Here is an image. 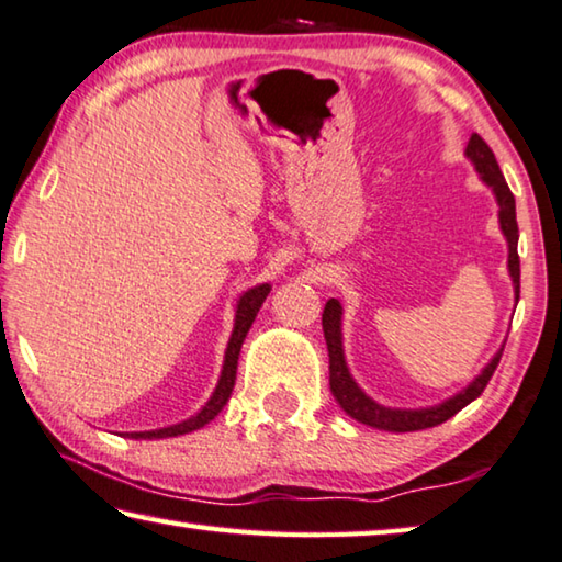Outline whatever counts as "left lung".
Listing matches in <instances>:
<instances>
[{
	"label": "left lung",
	"instance_id": "obj_1",
	"mask_svg": "<svg viewBox=\"0 0 562 562\" xmlns=\"http://www.w3.org/2000/svg\"><path fill=\"white\" fill-rule=\"evenodd\" d=\"M468 159L475 164L477 173H481L483 181L493 187L495 196H498V206H501V228L505 238H508V269L515 283V299H520V256H518V221H515V199L510 194L508 183H505V177L501 173L498 161H495V154L488 144H485L483 136L473 134L471 142L465 146ZM324 336H326V346H328V373H330V393L338 401L348 416L356 418L358 423H366V426L379 428V430H391V434H408V430H423V428H434L446 423L448 418H453L458 411L465 408L468 403L475 401L477 395L485 391L491 375L495 373V368L501 363L503 348L493 356V361L483 368V373L468 385L465 391H461L453 398H448L446 403L434 408H420V411H398V408H383L379 403L368 398V395L358 389L353 383L351 373H348L346 361H344V346H341V303L336 299L326 301L324 308Z\"/></svg>",
	"mask_w": 562,
	"mask_h": 562
}]
</instances>
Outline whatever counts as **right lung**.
<instances>
[{"label": "right lung", "instance_id": "obj_1", "mask_svg": "<svg viewBox=\"0 0 562 562\" xmlns=\"http://www.w3.org/2000/svg\"><path fill=\"white\" fill-rule=\"evenodd\" d=\"M269 283H263V286H256L251 291H246L241 301H238V308H236V326H234V334H232V341H228L226 348V361H224V371H221V379L214 395H211V401L206 403L204 408H201L196 416H191L189 420L179 423V426H171V428H161V430H144V434H126L128 438H171V436H183V434H191V430H199L204 428L209 420H214L221 408L226 406V401L232 398V391H234V383H236V366H238V353H241V344L248 334V328H251L256 314H259L261 303L269 296Z\"/></svg>", "mask_w": 562, "mask_h": 562}]
</instances>
